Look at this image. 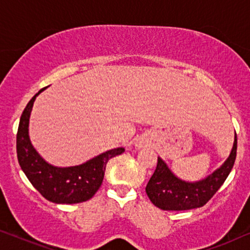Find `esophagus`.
Segmentation results:
<instances>
[{"label": "esophagus", "instance_id": "34e87169", "mask_svg": "<svg viewBox=\"0 0 250 250\" xmlns=\"http://www.w3.org/2000/svg\"><path fill=\"white\" fill-rule=\"evenodd\" d=\"M148 138L146 136H141V138H139L136 140L135 142V146L138 149H142V148H146V146H148Z\"/></svg>", "mask_w": 250, "mask_h": 250}]
</instances>
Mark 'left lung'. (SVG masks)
Wrapping results in <instances>:
<instances>
[{
    "mask_svg": "<svg viewBox=\"0 0 250 250\" xmlns=\"http://www.w3.org/2000/svg\"><path fill=\"white\" fill-rule=\"evenodd\" d=\"M237 156V134L230 155L222 165L198 181L180 179L168 165L158 157L155 173L146 187L149 199L163 210H189L203 207L227 180L234 165Z\"/></svg>",
    "mask_w": 250,
    "mask_h": 250,
    "instance_id": "obj_1",
    "label": "left lung"
}]
</instances>
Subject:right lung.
<instances>
[{"mask_svg":"<svg viewBox=\"0 0 250 250\" xmlns=\"http://www.w3.org/2000/svg\"><path fill=\"white\" fill-rule=\"evenodd\" d=\"M45 88L34 95L20 117L17 133L19 165L33 187L51 203H83L91 199L101 187L107 163L114 157L122 155L125 148L119 146L108 150L75 166L59 167L46 162L34 148L29 138V118L34 102Z\"/></svg>","mask_w":250,"mask_h":250,"instance_id":"right-lung-1","label":"right lung"}]
</instances>
